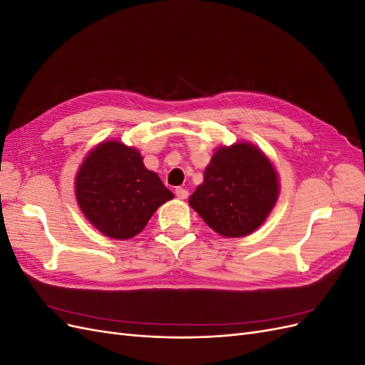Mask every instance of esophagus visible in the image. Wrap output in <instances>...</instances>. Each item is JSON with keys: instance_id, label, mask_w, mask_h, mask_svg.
Here are the masks:
<instances>
[{"instance_id": "1", "label": "esophagus", "mask_w": 365, "mask_h": 365, "mask_svg": "<svg viewBox=\"0 0 365 365\" xmlns=\"http://www.w3.org/2000/svg\"><path fill=\"white\" fill-rule=\"evenodd\" d=\"M175 195L178 196L180 200H187V196H189V192H187L185 189H182V187H176Z\"/></svg>"}]
</instances>
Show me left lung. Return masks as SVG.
<instances>
[{
    "mask_svg": "<svg viewBox=\"0 0 365 365\" xmlns=\"http://www.w3.org/2000/svg\"><path fill=\"white\" fill-rule=\"evenodd\" d=\"M279 196V181L267 155L248 143L219 148L189 204L224 237H242L259 228Z\"/></svg>",
    "mask_w": 365,
    "mask_h": 365,
    "instance_id": "left-lung-1",
    "label": "left lung"
}]
</instances>
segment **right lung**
I'll return each mask as SVG.
<instances>
[{
	"mask_svg": "<svg viewBox=\"0 0 365 365\" xmlns=\"http://www.w3.org/2000/svg\"><path fill=\"white\" fill-rule=\"evenodd\" d=\"M76 197L90 222L111 239H130L173 197L140 152L120 141L98 145L76 176Z\"/></svg>",
	"mask_w": 365,
	"mask_h": 365,
	"instance_id": "right-lung-1",
	"label": "right lung"
}]
</instances>
